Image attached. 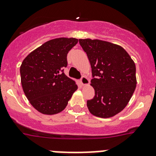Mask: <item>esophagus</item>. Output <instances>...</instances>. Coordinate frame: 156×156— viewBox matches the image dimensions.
Returning <instances> with one entry per match:
<instances>
[{
    "label": "esophagus",
    "mask_w": 156,
    "mask_h": 156,
    "mask_svg": "<svg viewBox=\"0 0 156 156\" xmlns=\"http://www.w3.org/2000/svg\"><path fill=\"white\" fill-rule=\"evenodd\" d=\"M80 81H81V83L82 85H88V84H89V81H88V78L85 76L81 77Z\"/></svg>",
    "instance_id": "1"
}]
</instances>
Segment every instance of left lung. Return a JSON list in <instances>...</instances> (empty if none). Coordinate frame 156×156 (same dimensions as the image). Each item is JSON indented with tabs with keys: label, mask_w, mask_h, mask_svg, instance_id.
Masks as SVG:
<instances>
[{
	"label": "left lung",
	"mask_w": 156,
	"mask_h": 156,
	"mask_svg": "<svg viewBox=\"0 0 156 156\" xmlns=\"http://www.w3.org/2000/svg\"><path fill=\"white\" fill-rule=\"evenodd\" d=\"M92 68L95 96L87 101L92 115L109 118L121 112L136 88V67L122 47L99 40H79Z\"/></svg>",
	"instance_id": "obj_1"
}]
</instances>
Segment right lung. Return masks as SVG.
Segmentation results:
<instances>
[{
	"mask_svg": "<svg viewBox=\"0 0 156 156\" xmlns=\"http://www.w3.org/2000/svg\"><path fill=\"white\" fill-rule=\"evenodd\" d=\"M75 38L49 40L31 52L20 67L24 93L40 113L57 114L63 111L78 89L75 81L66 76L67 55L78 43Z\"/></svg>",
	"mask_w": 156,
	"mask_h": 156,
	"instance_id": "right-lung-1",
	"label": "right lung"
}]
</instances>
